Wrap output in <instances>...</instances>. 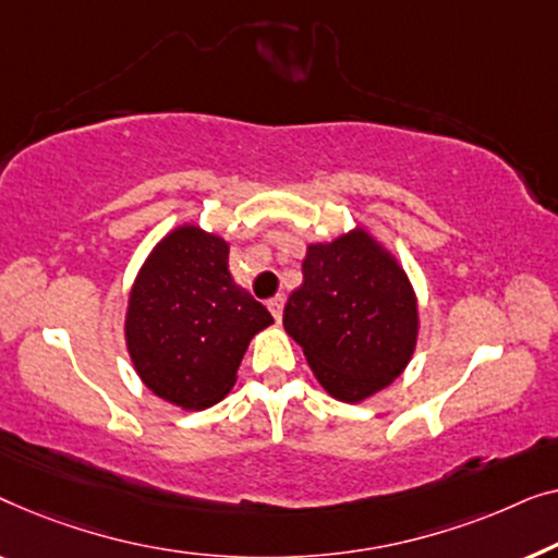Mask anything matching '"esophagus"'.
Masks as SVG:
<instances>
[{"label":"esophagus","mask_w":558,"mask_h":558,"mask_svg":"<svg viewBox=\"0 0 558 558\" xmlns=\"http://www.w3.org/2000/svg\"><path fill=\"white\" fill-rule=\"evenodd\" d=\"M282 305H286V298H282V295H276V298H270V301H268V308H270L272 318H276V320H280V316H282Z\"/></svg>","instance_id":"1"}]
</instances>
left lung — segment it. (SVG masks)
<instances>
[{"label":"left lung","mask_w":558,"mask_h":558,"mask_svg":"<svg viewBox=\"0 0 558 558\" xmlns=\"http://www.w3.org/2000/svg\"><path fill=\"white\" fill-rule=\"evenodd\" d=\"M282 326L313 374L341 402L389 387L417 347V295L397 257L364 227L305 250L303 282Z\"/></svg>","instance_id":"8db88e82"}]
</instances>
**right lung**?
<instances>
[{
    "mask_svg": "<svg viewBox=\"0 0 558 558\" xmlns=\"http://www.w3.org/2000/svg\"><path fill=\"white\" fill-rule=\"evenodd\" d=\"M230 245L197 225L171 230L141 265L125 347L141 381L182 410L217 404L272 316L230 276Z\"/></svg>",
    "mask_w": 558,
    "mask_h": 558,
    "instance_id": "1",
    "label": "right lung"
}]
</instances>
